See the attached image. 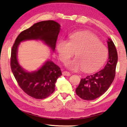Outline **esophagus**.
Masks as SVG:
<instances>
[{"mask_svg": "<svg viewBox=\"0 0 127 127\" xmlns=\"http://www.w3.org/2000/svg\"><path fill=\"white\" fill-rule=\"evenodd\" d=\"M63 75L65 76H70V73L69 72L67 71H64L63 72Z\"/></svg>", "mask_w": 127, "mask_h": 127, "instance_id": "1", "label": "esophagus"}]
</instances>
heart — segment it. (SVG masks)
I'll return each instance as SVG.
<instances>
[{"label": "heart", "instance_id": "1", "mask_svg": "<svg viewBox=\"0 0 127 127\" xmlns=\"http://www.w3.org/2000/svg\"><path fill=\"white\" fill-rule=\"evenodd\" d=\"M57 51L61 61L65 63L73 56L76 58L66 63L72 70L82 68L85 72H92L104 65L108 57V50L94 34L78 32L70 36L69 41H59Z\"/></svg>", "mask_w": 127, "mask_h": 127}]
</instances>
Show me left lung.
<instances>
[{
	"label": "left lung",
	"mask_w": 127,
	"mask_h": 127,
	"mask_svg": "<svg viewBox=\"0 0 127 127\" xmlns=\"http://www.w3.org/2000/svg\"><path fill=\"white\" fill-rule=\"evenodd\" d=\"M109 58L103 69L95 74L82 78L76 90V94L85 100H93L106 92L114 81L115 76L118 54L112 40L107 41Z\"/></svg>",
	"instance_id": "obj_1"
}]
</instances>
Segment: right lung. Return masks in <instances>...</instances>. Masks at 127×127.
I'll return each mask as SVG.
<instances>
[{"label":"right lung","mask_w":127,"mask_h":127,"mask_svg":"<svg viewBox=\"0 0 127 127\" xmlns=\"http://www.w3.org/2000/svg\"><path fill=\"white\" fill-rule=\"evenodd\" d=\"M60 27L59 23L52 20L36 23L21 32L12 46L10 68L13 74L21 89L28 95L36 99L45 98L53 93L56 81L62 75L61 68L52 61H48L37 71L26 72L17 61V49L22 41L39 39L44 41L54 51Z\"/></svg>","instance_id":"obj_1"}]
</instances>
